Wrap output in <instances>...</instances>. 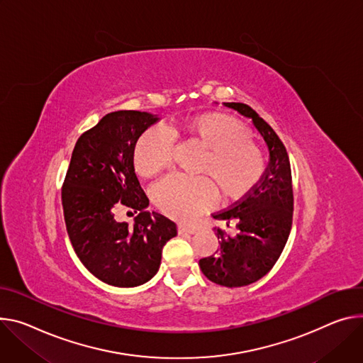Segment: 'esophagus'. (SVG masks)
I'll return each instance as SVG.
<instances>
[{"label":"esophagus","instance_id":"obj_1","mask_svg":"<svg viewBox=\"0 0 363 363\" xmlns=\"http://www.w3.org/2000/svg\"><path fill=\"white\" fill-rule=\"evenodd\" d=\"M178 232L179 233H188V235H194L196 232V228L188 224H178Z\"/></svg>","mask_w":363,"mask_h":363}]
</instances>
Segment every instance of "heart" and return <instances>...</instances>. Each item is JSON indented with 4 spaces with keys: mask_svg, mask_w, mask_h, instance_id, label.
<instances>
[{
    "mask_svg": "<svg viewBox=\"0 0 363 363\" xmlns=\"http://www.w3.org/2000/svg\"><path fill=\"white\" fill-rule=\"evenodd\" d=\"M175 139L201 147L194 174L168 177L150 191L156 207L178 220H191L208 207L214 195L220 200H240L260 181L263 159L250 142V130L238 118L223 113L188 117L169 128ZM160 127H152L133 147V167L139 177L150 178L169 167L172 140Z\"/></svg>",
    "mask_w": 363,
    "mask_h": 363,
    "instance_id": "heart-1",
    "label": "heart"
}]
</instances>
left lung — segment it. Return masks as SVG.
Masks as SVG:
<instances>
[{"label":"left lung","instance_id":"obj_1","mask_svg":"<svg viewBox=\"0 0 363 363\" xmlns=\"http://www.w3.org/2000/svg\"><path fill=\"white\" fill-rule=\"evenodd\" d=\"M224 106L250 118L269 149L268 168L257 185L230 208L213 214L227 227L236 223L238 233L227 236L216 228L220 249L200 259V268L211 282L235 288L265 277L279 259L292 225L294 194L289 157L274 128L243 103Z\"/></svg>","mask_w":363,"mask_h":363}]
</instances>
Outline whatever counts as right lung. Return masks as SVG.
<instances>
[{
	"label": "right lung",
	"instance_id": "add662e5",
	"mask_svg": "<svg viewBox=\"0 0 363 363\" xmlns=\"http://www.w3.org/2000/svg\"><path fill=\"white\" fill-rule=\"evenodd\" d=\"M157 120L135 110L104 116L79 136L63 181L62 207L72 247L94 277L113 286L152 279L163 246L177 236L172 220L146 210L149 199L133 167L138 139ZM120 205L138 213L133 228L113 218Z\"/></svg>",
	"mask_w": 363,
	"mask_h": 363
}]
</instances>
